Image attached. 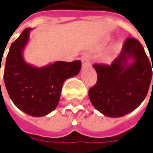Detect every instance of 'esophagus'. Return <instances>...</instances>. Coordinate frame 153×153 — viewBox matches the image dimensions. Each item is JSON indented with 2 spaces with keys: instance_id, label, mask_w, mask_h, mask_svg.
I'll list each match as a JSON object with an SVG mask.
<instances>
[{
  "instance_id": "1",
  "label": "esophagus",
  "mask_w": 153,
  "mask_h": 153,
  "mask_svg": "<svg viewBox=\"0 0 153 153\" xmlns=\"http://www.w3.org/2000/svg\"><path fill=\"white\" fill-rule=\"evenodd\" d=\"M81 61H82L83 66H88V65H90V59H89V57L87 55H84L82 57Z\"/></svg>"
}]
</instances>
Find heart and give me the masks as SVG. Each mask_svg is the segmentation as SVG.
<instances>
[{
    "label": "heart",
    "mask_w": 153,
    "mask_h": 153,
    "mask_svg": "<svg viewBox=\"0 0 153 153\" xmlns=\"http://www.w3.org/2000/svg\"><path fill=\"white\" fill-rule=\"evenodd\" d=\"M119 48H120V45H116L115 47H113L111 48V50L104 55V57H103L104 60L106 61V62H109L112 59V57L114 56V54L116 53L117 51L119 50Z\"/></svg>",
    "instance_id": "heart-1"
}]
</instances>
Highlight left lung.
<instances>
[{
	"label": "left lung",
	"instance_id": "8db88e82",
	"mask_svg": "<svg viewBox=\"0 0 153 153\" xmlns=\"http://www.w3.org/2000/svg\"><path fill=\"white\" fill-rule=\"evenodd\" d=\"M93 67L97 73V83L89 90V97L103 115L123 116L136 110L146 98L153 67L152 69L145 50L137 39L126 38L121 53L111 65L94 64Z\"/></svg>",
	"mask_w": 153,
	"mask_h": 153
}]
</instances>
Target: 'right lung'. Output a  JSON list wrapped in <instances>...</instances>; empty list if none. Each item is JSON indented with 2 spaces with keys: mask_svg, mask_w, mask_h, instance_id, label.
<instances>
[{
  "mask_svg": "<svg viewBox=\"0 0 153 153\" xmlns=\"http://www.w3.org/2000/svg\"><path fill=\"white\" fill-rule=\"evenodd\" d=\"M31 31L26 28L11 43L6 60L4 82L16 106L29 116L41 117L56 109L63 82L79 74L81 62L57 61L41 68L26 63L23 50Z\"/></svg>",
  "mask_w": 153,
  "mask_h": 153,
  "instance_id": "add662e5",
  "label": "right lung"
}]
</instances>
